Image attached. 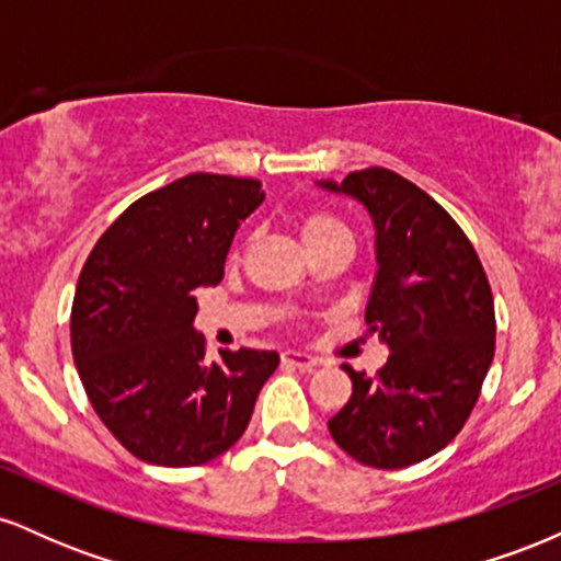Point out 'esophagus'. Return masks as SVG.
I'll return each instance as SVG.
<instances>
[{
    "label": "esophagus",
    "mask_w": 561,
    "mask_h": 561,
    "mask_svg": "<svg viewBox=\"0 0 561 561\" xmlns=\"http://www.w3.org/2000/svg\"><path fill=\"white\" fill-rule=\"evenodd\" d=\"M282 364L298 366V369H313V366H319V358L302 351H285L282 353Z\"/></svg>",
    "instance_id": "1"
}]
</instances>
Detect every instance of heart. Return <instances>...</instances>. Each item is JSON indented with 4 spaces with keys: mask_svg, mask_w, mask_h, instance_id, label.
Listing matches in <instances>:
<instances>
[{
    "mask_svg": "<svg viewBox=\"0 0 561 561\" xmlns=\"http://www.w3.org/2000/svg\"><path fill=\"white\" fill-rule=\"evenodd\" d=\"M330 237H351V231L337 216L317 210V214L302 218V240H306V244H317L321 240H330Z\"/></svg>",
    "mask_w": 561,
    "mask_h": 561,
    "instance_id": "heart-1",
    "label": "heart"
}]
</instances>
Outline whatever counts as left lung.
<instances>
[{"instance_id": "obj_1", "label": "left lung", "mask_w": 561, "mask_h": 561, "mask_svg": "<svg viewBox=\"0 0 561 561\" xmlns=\"http://www.w3.org/2000/svg\"><path fill=\"white\" fill-rule=\"evenodd\" d=\"M319 186L369 210L377 274L366 324L390 347L377 377L343 364L353 396L330 433L366 467L416 465L459 435L491 369L495 313L485 268L459 224L396 171L364 169Z\"/></svg>"}]
</instances>
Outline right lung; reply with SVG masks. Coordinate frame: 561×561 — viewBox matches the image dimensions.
I'll return each instance as SVG.
<instances>
[{
  "label": "right lung",
  "mask_w": 561,
  "mask_h": 561,
  "mask_svg": "<svg viewBox=\"0 0 561 561\" xmlns=\"http://www.w3.org/2000/svg\"><path fill=\"white\" fill-rule=\"evenodd\" d=\"M255 179L190 173L139 197L83 263L70 345L96 416L147 465L197 467L240 440L276 351L205 358L195 293L224 279L240 229L263 203Z\"/></svg>",
  "instance_id": "1"
}]
</instances>
